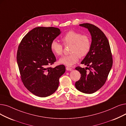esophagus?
I'll return each instance as SVG.
<instances>
[{"label": "esophagus", "mask_w": 126, "mask_h": 126, "mask_svg": "<svg viewBox=\"0 0 126 126\" xmlns=\"http://www.w3.org/2000/svg\"><path fill=\"white\" fill-rule=\"evenodd\" d=\"M66 69L67 70H69V71H71V70H72V68H70V67H66Z\"/></svg>", "instance_id": "obj_1"}]
</instances>
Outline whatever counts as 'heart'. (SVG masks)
Here are the masks:
<instances>
[{
	"label": "heart",
	"instance_id": "obj_1",
	"mask_svg": "<svg viewBox=\"0 0 126 126\" xmlns=\"http://www.w3.org/2000/svg\"><path fill=\"white\" fill-rule=\"evenodd\" d=\"M64 44H71L70 54L59 59V63L67 66H72L78 61L80 57L82 58L87 55L90 52L91 42L90 39L86 35L75 31H69L62 37ZM52 52L57 56H61L63 53V46L56 40L50 44Z\"/></svg>",
	"mask_w": 126,
	"mask_h": 126
}]
</instances>
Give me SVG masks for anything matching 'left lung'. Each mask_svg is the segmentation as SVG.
<instances>
[{"mask_svg": "<svg viewBox=\"0 0 126 126\" xmlns=\"http://www.w3.org/2000/svg\"><path fill=\"white\" fill-rule=\"evenodd\" d=\"M88 29L92 37L89 53L81 62L87 66L76 67L81 78L75 83L76 88L85 94H92L99 90L105 83L111 69L113 59L108 40L97 27L88 23L79 25ZM88 69L90 71L87 72Z\"/></svg>", "mask_w": 126, "mask_h": 126, "instance_id": "left-lung-1", "label": "left lung"}]
</instances>
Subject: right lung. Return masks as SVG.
Returning a JSON list of instances; mask_svg holds the SVG:
<instances>
[{"instance_id":"1","label":"right lung","mask_w":126,"mask_h":126,"mask_svg":"<svg viewBox=\"0 0 126 126\" xmlns=\"http://www.w3.org/2000/svg\"><path fill=\"white\" fill-rule=\"evenodd\" d=\"M61 33L55 27H36L23 37L18 46L17 62L21 80L37 96L45 97L54 93L60 77L65 72L63 65L49 67L56 61L50 44Z\"/></svg>"}]
</instances>
